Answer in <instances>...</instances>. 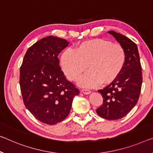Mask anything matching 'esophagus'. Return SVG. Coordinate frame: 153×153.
Returning a JSON list of instances; mask_svg holds the SVG:
<instances>
[{"instance_id":"esophagus-1","label":"esophagus","mask_w":153,"mask_h":153,"mask_svg":"<svg viewBox=\"0 0 153 153\" xmlns=\"http://www.w3.org/2000/svg\"><path fill=\"white\" fill-rule=\"evenodd\" d=\"M82 92L84 94H90V93H91V91H90V90H88V89H82Z\"/></svg>"}]
</instances>
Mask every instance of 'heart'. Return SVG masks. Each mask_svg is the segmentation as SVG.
Listing matches in <instances>:
<instances>
[{
	"instance_id": "heart-1",
	"label": "heart",
	"mask_w": 153,
	"mask_h": 153,
	"mask_svg": "<svg viewBox=\"0 0 153 153\" xmlns=\"http://www.w3.org/2000/svg\"><path fill=\"white\" fill-rule=\"evenodd\" d=\"M125 62L124 48L102 39L82 42L75 51L65 50L60 58L62 71L71 80H77L88 65L89 71L79 81V85L87 88L113 82L123 71Z\"/></svg>"
}]
</instances>
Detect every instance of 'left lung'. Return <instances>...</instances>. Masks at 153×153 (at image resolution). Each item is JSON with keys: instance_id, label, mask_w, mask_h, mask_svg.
<instances>
[{"instance_id": "1", "label": "left lung", "mask_w": 153, "mask_h": 153, "mask_svg": "<svg viewBox=\"0 0 153 153\" xmlns=\"http://www.w3.org/2000/svg\"><path fill=\"white\" fill-rule=\"evenodd\" d=\"M124 48L126 62L117 78L103 89L99 90L103 98L97 113L107 120H118L134 108L139 99L142 84V67L137 46L125 35L108 31Z\"/></svg>"}]
</instances>
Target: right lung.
Returning <instances> with one entry per match:
<instances>
[{
  "instance_id": "add662e5",
  "label": "right lung",
  "mask_w": 153,
  "mask_h": 153,
  "mask_svg": "<svg viewBox=\"0 0 153 153\" xmlns=\"http://www.w3.org/2000/svg\"><path fill=\"white\" fill-rule=\"evenodd\" d=\"M69 44L64 39L48 36L30 47L20 67V85L24 105L38 120L48 125L69 115L79 90L68 81L58 55Z\"/></svg>"
}]
</instances>
